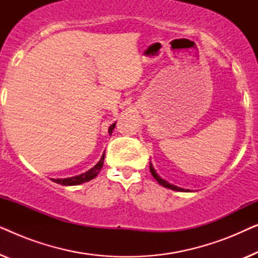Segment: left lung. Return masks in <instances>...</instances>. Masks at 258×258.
<instances>
[{"instance_id":"left-lung-1","label":"left lung","mask_w":258,"mask_h":258,"mask_svg":"<svg viewBox=\"0 0 258 258\" xmlns=\"http://www.w3.org/2000/svg\"><path fill=\"white\" fill-rule=\"evenodd\" d=\"M150 172H151V175L154 176V178L156 179V181H157L158 183H160L161 185L165 186V188H168V189H171V190H176V191H185L184 189H182V188H178V186H176V185H174V184H170V183L165 181V179L161 178L160 176L157 175L156 170H155L154 167H153V164H151V163H150ZM186 191H189V190H186Z\"/></svg>"}]
</instances>
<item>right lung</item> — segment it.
<instances>
[{
    "instance_id": "obj_1",
    "label": "right lung",
    "mask_w": 258,
    "mask_h": 258,
    "mask_svg": "<svg viewBox=\"0 0 258 258\" xmlns=\"http://www.w3.org/2000/svg\"><path fill=\"white\" fill-rule=\"evenodd\" d=\"M116 125V123H112V124L109 126V135H111L112 130H114ZM104 156L105 155L103 154L102 155L101 160L98 161V163L95 165V167H93L91 169H89V170L84 172V174H81V175H77V176H74V177H69V178H51L52 181L58 183V184L61 185H79L81 184V183H84V182H88L90 181V179L95 178L97 176L98 172L101 171L102 167H103V161H104Z\"/></svg>"
}]
</instances>
